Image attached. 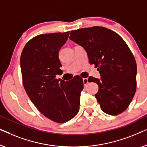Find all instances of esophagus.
Here are the masks:
<instances>
[{"label": "esophagus", "mask_w": 147, "mask_h": 147, "mask_svg": "<svg viewBox=\"0 0 147 147\" xmlns=\"http://www.w3.org/2000/svg\"><path fill=\"white\" fill-rule=\"evenodd\" d=\"M88 83V78H83V84L84 86H86V84Z\"/></svg>", "instance_id": "34e87169"}]
</instances>
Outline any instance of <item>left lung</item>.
Here are the masks:
<instances>
[{
    "label": "left lung",
    "mask_w": 147,
    "mask_h": 147,
    "mask_svg": "<svg viewBox=\"0 0 147 147\" xmlns=\"http://www.w3.org/2000/svg\"><path fill=\"white\" fill-rule=\"evenodd\" d=\"M69 38L82 46L90 65L100 74V79L89 76L88 81L98 86L95 97L103 112L117 115L129 106L136 88V63L122 37L103 26L72 30Z\"/></svg>",
    "instance_id": "8db88e82"
}]
</instances>
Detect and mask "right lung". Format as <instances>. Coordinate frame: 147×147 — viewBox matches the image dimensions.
<instances>
[{
    "mask_svg": "<svg viewBox=\"0 0 147 147\" xmlns=\"http://www.w3.org/2000/svg\"><path fill=\"white\" fill-rule=\"evenodd\" d=\"M69 31L33 37L20 56L22 83L30 100L49 119L57 123L77 115L83 80L76 75L69 81L56 78L63 71L59 51L67 42Z\"/></svg>",
    "mask_w": 147,
    "mask_h": 147,
    "instance_id": "add662e5",
    "label": "right lung"
}]
</instances>
